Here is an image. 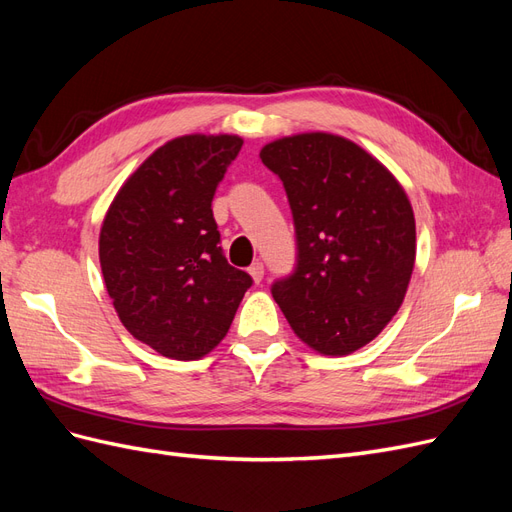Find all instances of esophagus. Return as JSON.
Listing matches in <instances>:
<instances>
[{"mask_svg":"<svg viewBox=\"0 0 512 512\" xmlns=\"http://www.w3.org/2000/svg\"><path fill=\"white\" fill-rule=\"evenodd\" d=\"M247 271H250V275H252V280H254L256 284H260V282H262V277H265V265H262V262H260V260L252 262V265H250V269H247Z\"/></svg>","mask_w":512,"mask_h":512,"instance_id":"1","label":"esophagus"}]
</instances>
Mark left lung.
<instances>
[{
    "label": "left lung",
    "instance_id": "obj_1",
    "mask_svg": "<svg viewBox=\"0 0 512 512\" xmlns=\"http://www.w3.org/2000/svg\"><path fill=\"white\" fill-rule=\"evenodd\" d=\"M260 160L282 179L297 267L271 288L301 342L327 356L363 348L404 303L416 258L410 200L391 170L344 136L277 138Z\"/></svg>",
    "mask_w": 512,
    "mask_h": 512
}]
</instances>
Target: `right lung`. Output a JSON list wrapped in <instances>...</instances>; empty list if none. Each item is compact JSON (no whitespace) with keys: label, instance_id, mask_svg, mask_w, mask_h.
Instances as JSON below:
<instances>
[{"label":"right lung","instance_id":"1","mask_svg":"<svg viewBox=\"0 0 512 512\" xmlns=\"http://www.w3.org/2000/svg\"><path fill=\"white\" fill-rule=\"evenodd\" d=\"M235 134H188L156 149L113 198L100 267L123 327L177 361L226 337L252 277L228 265L211 200L239 156Z\"/></svg>","mask_w":512,"mask_h":512}]
</instances>
